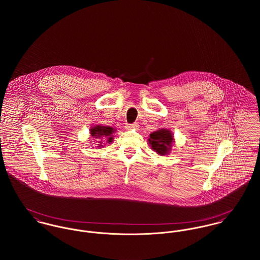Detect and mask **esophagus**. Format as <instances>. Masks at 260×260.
<instances>
[{
    "instance_id": "obj_1",
    "label": "esophagus",
    "mask_w": 260,
    "mask_h": 260,
    "mask_svg": "<svg viewBox=\"0 0 260 260\" xmlns=\"http://www.w3.org/2000/svg\"><path fill=\"white\" fill-rule=\"evenodd\" d=\"M126 128L128 130H131V129H138L139 128V124L138 123H133V124H127Z\"/></svg>"
}]
</instances>
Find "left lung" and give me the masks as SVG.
Wrapping results in <instances>:
<instances>
[{
	"mask_svg": "<svg viewBox=\"0 0 260 260\" xmlns=\"http://www.w3.org/2000/svg\"><path fill=\"white\" fill-rule=\"evenodd\" d=\"M173 140V135L170 130L160 129L150 134L148 142L151 148L159 155H166L171 149Z\"/></svg>",
	"mask_w": 260,
	"mask_h": 260,
	"instance_id": "8db88e82",
	"label": "left lung"
}]
</instances>
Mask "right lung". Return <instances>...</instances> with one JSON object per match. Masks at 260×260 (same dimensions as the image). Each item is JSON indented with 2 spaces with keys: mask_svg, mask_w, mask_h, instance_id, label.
<instances>
[{
  "mask_svg": "<svg viewBox=\"0 0 260 260\" xmlns=\"http://www.w3.org/2000/svg\"><path fill=\"white\" fill-rule=\"evenodd\" d=\"M114 128L110 126H102V125H96L90 129L91 136L96 139V142L99 143L98 147L103 146L102 142H108L110 143L113 141V133Z\"/></svg>",
  "mask_w": 260,
  "mask_h": 260,
  "instance_id": "obj_1",
  "label": "right lung"
}]
</instances>
